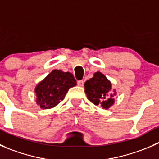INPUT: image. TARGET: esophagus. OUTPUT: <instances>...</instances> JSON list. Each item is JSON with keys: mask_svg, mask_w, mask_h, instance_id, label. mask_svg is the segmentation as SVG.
I'll return each mask as SVG.
<instances>
[{"mask_svg": "<svg viewBox=\"0 0 159 159\" xmlns=\"http://www.w3.org/2000/svg\"><path fill=\"white\" fill-rule=\"evenodd\" d=\"M77 84H78V85L80 86V87H82V86L84 85V81H83V80H81V81H78Z\"/></svg>", "mask_w": 159, "mask_h": 159, "instance_id": "34e87169", "label": "esophagus"}]
</instances>
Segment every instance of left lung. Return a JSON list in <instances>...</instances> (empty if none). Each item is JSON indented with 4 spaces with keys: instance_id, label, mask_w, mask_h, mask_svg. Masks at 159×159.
I'll list each match as a JSON object with an SVG mask.
<instances>
[{
    "instance_id": "1",
    "label": "left lung",
    "mask_w": 159,
    "mask_h": 159,
    "mask_svg": "<svg viewBox=\"0 0 159 159\" xmlns=\"http://www.w3.org/2000/svg\"><path fill=\"white\" fill-rule=\"evenodd\" d=\"M84 89L87 98L94 105H100L104 109H108L115 103L114 96L116 92L112 93L111 83L101 72L94 74L93 78L84 83Z\"/></svg>"
}]
</instances>
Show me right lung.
Wrapping results in <instances>:
<instances>
[{"mask_svg": "<svg viewBox=\"0 0 159 159\" xmlns=\"http://www.w3.org/2000/svg\"><path fill=\"white\" fill-rule=\"evenodd\" d=\"M76 84L71 73L53 70L35 88L37 104L43 109L54 108L65 98L69 89Z\"/></svg>", "mask_w": 159, "mask_h": 159, "instance_id": "right-lung-1", "label": "right lung"}]
</instances>
